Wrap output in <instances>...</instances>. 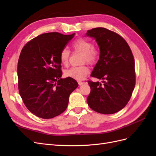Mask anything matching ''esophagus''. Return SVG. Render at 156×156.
Returning <instances> with one entry per match:
<instances>
[{
	"label": "esophagus",
	"instance_id": "esophagus-1",
	"mask_svg": "<svg viewBox=\"0 0 156 156\" xmlns=\"http://www.w3.org/2000/svg\"><path fill=\"white\" fill-rule=\"evenodd\" d=\"M78 83H79V85L80 86H81V85H83V84L84 83V82H83V81H78Z\"/></svg>",
	"mask_w": 156,
	"mask_h": 156
}]
</instances>
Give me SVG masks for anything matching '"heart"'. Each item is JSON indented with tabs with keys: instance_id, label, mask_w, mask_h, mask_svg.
Listing matches in <instances>:
<instances>
[{
	"instance_id": "1",
	"label": "heart",
	"mask_w": 156,
	"mask_h": 156,
	"mask_svg": "<svg viewBox=\"0 0 156 156\" xmlns=\"http://www.w3.org/2000/svg\"><path fill=\"white\" fill-rule=\"evenodd\" d=\"M72 47L75 51L81 52L83 53L82 62H88L90 64H95L99 58L100 52L98 49L93 46L91 41L83 37H79L72 44ZM70 52L67 48H63L60 52L59 58L61 64L67 66L69 62ZM90 69L87 65L81 66L72 67L64 72L66 77L72 78L78 81H81L86 77L89 73Z\"/></svg>"
}]
</instances>
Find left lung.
Listing matches in <instances>:
<instances>
[{
	"label": "left lung",
	"instance_id": "8db88e82",
	"mask_svg": "<svg viewBox=\"0 0 156 156\" xmlns=\"http://www.w3.org/2000/svg\"><path fill=\"white\" fill-rule=\"evenodd\" d=\"M86 35L96 40L100 50L91 76L103 80L88 81L91 90L88 105L101 114H114L127 105L135 86L133 53L123 37L105 28H94Z\"/></svg>",
	"mask_w": 156,
	"mask_h": 156
}]
</instances>
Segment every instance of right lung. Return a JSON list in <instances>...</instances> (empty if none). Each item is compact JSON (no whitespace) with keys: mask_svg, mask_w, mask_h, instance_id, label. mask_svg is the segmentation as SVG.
Here are the masks:
<instances>
[{"mask_svg":"<svg viewBox=\"0 0 156 156\" xmlns=\"http://www.w3.org/2000/svg\"><path fill=\"white\" fill-rule=\"evenodd\" d=\"M75 33L40 34L21 50L17 63L19 93L32 113L44 119L58 116L68 107L69 96L78 87L75 79H62L60 52Z\"/></svg>","mask_w":156,"mask_h":156,"instance_id":"obj_1","label":"right lung"}]
</instances>
